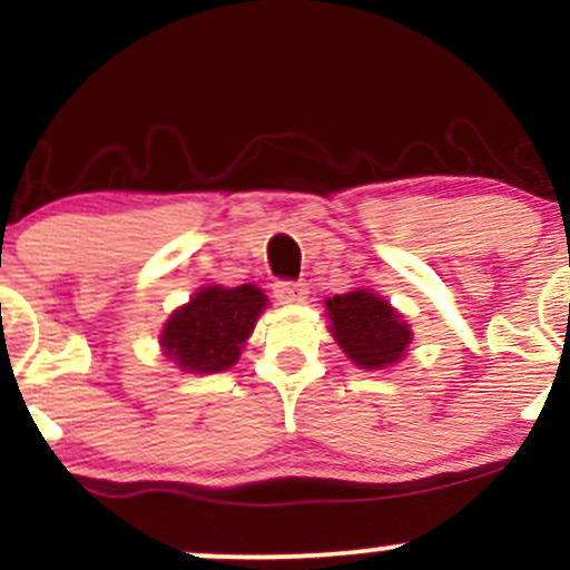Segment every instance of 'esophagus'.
<instances>
[{
	"label": "esophagus",
	"mask_w": 570,
	"mask_h": 570,
	"mask_svg": "<svg viewBox=\"0 0 570 570\" xmlns=\"http://www.w3.org/2000/svg\"><path fill=\"white\" fill-rule=\"evenodd\" d=\"M273 294H276L278 303H284V305H299V303H305L307 289H305V284H292V281H278V284L273 286Z\"/></svg>",
	"instance_id": "obj_1"
}]
</instances>
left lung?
<instances>
[{
	"mask_svg": "<svg viewBox=\"0 0 570 570\" xmlns=\"http://www.w3.org/2000/svg\"><path fill=\"white\" fill-rule=\"evenodd\" d=\"M330 332L345 356L362 370H385L407 356L410 324L370 289H353L326 299Z\"/></svg>",
	"mask_w": 570,
	"mask_h": 570,
	"instance_id": "obj_1",
	"label": "left lung"
}]
</instances>
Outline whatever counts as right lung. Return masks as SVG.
I'll return each instance as SVG.
<instances>
[{
	"label": "right lung",
	"instance_id": "obj_1",
	"mask_svg": "<svg viewBox=\"0 0 570 570\" xmlns=\"http://www.w3.org/2000/svg\"><path fill=\"white\" fill-rule=\"evenodd\" d=\"M267 305L263 289L244 286H203L187 305L176 307L160 332L163 353L181 372L214 375L238 362Z\"/></svg>",
	"mask_w": 570,
	"mask_h": 570
}]
</instances>
